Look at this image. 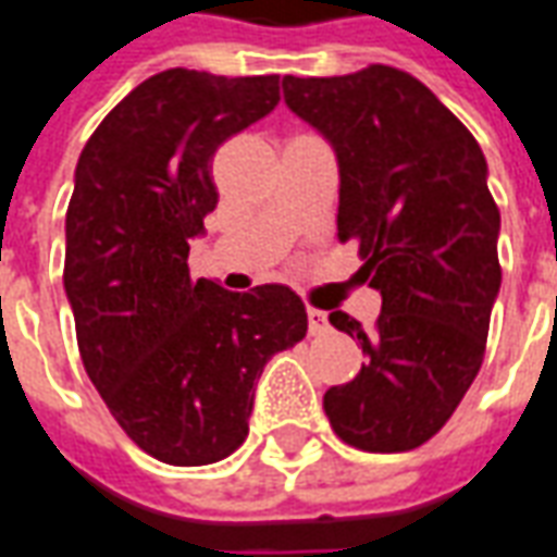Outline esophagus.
Listing matches in <instances>:
<instances>
[{
	"label": "esophagus",
	"mask_w": 557,
	"mask_h": 557,
	"mask_svg": "<svg viewBox=\"0 0 557 557\" xmlns=\"http://www.w3.org/2000/svg\"><path fill=\"white\" fill-rule=\"evenodd\" d=\"M307 329H310V334H322L329 329V317L322 310H317V307H310L307 310Z\"/></svg>",
	"instance_id": "esophagus-1"
}]
</instances>
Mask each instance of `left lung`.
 <instances>
[{"label":"left lung","mask_w":557,"mask_h":557,"mask_svg":"<svg viewBox=\"0 0 557 557\" xmlns=\"http://www.w3.org/2000/svg\"><path fill=\"white\" fill-rule=\"evenodd\" d=\"M283 99L337 153V238L359 240L383 295L373 332L334 310L368 361L322 398L334 434L364 453H407L441 431L485 356L500 289V211L468 126L392 65L283 77Z\"/></svg>","instance_id":"obj_1"}]
</instances>
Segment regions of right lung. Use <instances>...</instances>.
I'll return each mask as SVG.
<instances>
[{
    "label": "right lung",
    "mask_w": 557,
    "mask_h": 557,
    "mask_svg": "<svg viewBox=\"0 0 557 557\" xmlns=\"http://www.w3.org/2000/svg\"><path fill=\"white\" fill-rule=\"evenodd\" d=\"M277 102L280 75L169 69L132 89L77 159L62 283L81 361L129 441L174 468L247 441L256 380L307 334L289 286L228 292L186 265L220 201L216 147Z\"/></svg>",
    "instance_id": "add662e5"
}]
</instances>
